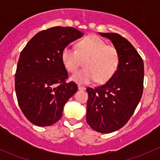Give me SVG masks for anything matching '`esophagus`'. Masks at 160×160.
<instances>
[{"instance_id": "34e87169", "label": "esophagus", "mask_w": 160, "mask_h": 160, "mask_svg": "<svg viewBox=\"0 0 160 160\" xmlns=\"http://www.w3.org/2000/svg\"><path fill=\"white\" fill-rule=\"evenodd\" d=\"M78 89L80 90H83L86 89V88H85L84 87L81 86V85H78Z\"/></svg>"}]
</instances>
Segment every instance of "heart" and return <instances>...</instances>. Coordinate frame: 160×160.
Instances as JSON below:
<instances>
[{"instance_id": "1", "label": "heart", "mask_w": 160, "mask_h": 160, "mask_svg": "<svg viewBox=\"0 0 160 160\" xmlns=\"http://www.w3.org/2000/svg\"><path fill=\"white\" fill-rule=\"evenodd\" d=\"M61 58L65 68L70 72H75L83 61L85 68L71 77V80L80 84L96 80L99 83H106L115 73L120 62L118 50L97 35H89L80 40L77 49L64 48Z\"/></svg>"}]
</instances>
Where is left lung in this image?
<instances>
[{
    "mask_svg": "<svg viewBox=\"0 0 160 160\" xmlns=\"http://www.w3.org/2000/svg\"><path fill=\"white\" fill-rule=\"evenodd\" d=\"M119 52L120 62L112 77L104 85L87 89V122L96 132L111 133L128 122L143 91L144 63L134 46L117 33H102Z\"/></svg>",
    "mask_w": 160,
    "mask_h": 160,
    "instance_id": "1",
    "label": "left lung"
}]
</instances>
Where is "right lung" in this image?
Returning a JSON list of instances; mask_svg holds the SVG:
<instances>
[{
    "label": "right lung",
    "mask_w": 160,
    "mask_h": 160,
    "mask_svg": "<svg viewBox=\"0 0 160 160\" xmlns=\"http://www.w3.org/2000/svg\"><path fill=\"white\" fill-rule=\"evenodd\" d=\"M83 34L72 27H53L34 35L20 54L15 92L21 110L37 126H49L61 118L66 103L77 91L67 83L68 73L61 54Z\"/></svg>",
    "instance_id": "right-lung-1"
}]
</instances>
